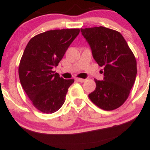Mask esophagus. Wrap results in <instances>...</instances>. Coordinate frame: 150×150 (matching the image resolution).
Instances as JSON below:
<instances>
[{
	"label": "esophagus",
	"mask_w": 150,
	"mask_h": 150,
	"mask_svg": "<svg viewBox=\"0 0 150 150\" xmlns=\"http://www.w3.org/2000/svg\"><path fill=\"white\" fill-rule=\"evenodd\" d=\"M76 80L79 82H84L86 81V79H81V78H76Z\"/></svg>",
	"instance_id": "obj_1"
}]
</instances>
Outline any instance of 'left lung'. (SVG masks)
Wrapping results in <instances>:
<instances>
[{"label":"left lung","instance_id":"obj_1","mask_svg":"<svg viewBox=\"0 0 150 150\" xmlns=\"http://www.w3.org/2000/svg\"><path fill=\"white\" fill-rule=\"evenodd\" d=\"M92 56L104 68V79H95L96 88L89 95L91 101L105 110H112L129 97L137 74V61L120 32L104 27L81 29Z\"/></svg>","mask_w":150,"mask_h":150}]
</instances>
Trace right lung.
<instances>
[{"label":"right lung","instance_id":"1","mask_svg":"<svg viewBox=\"0 0 150 150\" xmlns=\"http://www.w3.org/2000/svg\"><path fill=\"white\" fill-rule=\"evenodd\" d=\"M79 32V29L47 31L32 38L24 50L18 66L20 82L33 105L44 113L61 108L74 81L60 77L53 69Z\"/></svg>","mask_w":150,"mask_h":150}]
</instances>
